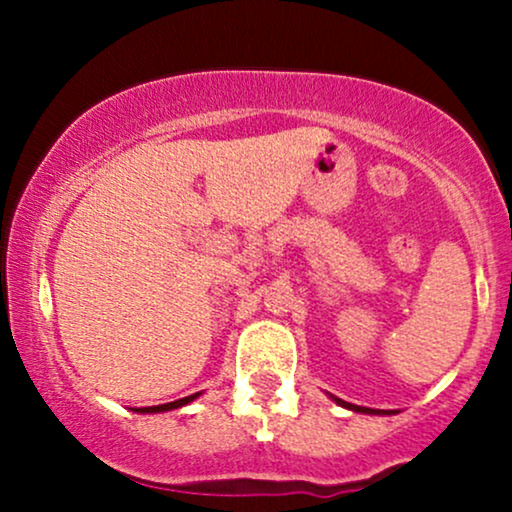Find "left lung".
<instances>
[{"label": "left lung", "instance_id": "left-lung-1", "mask_svg": "<svg viewBox=\"0 0 512 512\" xmlns=\"http://www.w3.org/2000/svg\"><path fill=\"white\" fill-rule=\"evenodd\" d=\"M334 402H337V404H342V407H346V409H351V411H361V414H392V411H383V409H368V407H356V404H349V402H344V399H337V397H334Z\"/></svg>", "mask_w": 512, "mask_h": 512}]
</instances>
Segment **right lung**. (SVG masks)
I'll list each match as a JSON object with an SVG mask.
<instances>
[{"label":"right lung","mask_w":512,"mask_h":512,"mask_svg":"<svg viewBox=\"0 0 512 512\" xmlns=\"http://www.w3.org/2000/svg\"><path fill=\"white\" fill-rule=\"evenodd\" d=\"M199 395H202V392H195V395H190V397L175 399V402H168V404H158V407H142V409H134V411H139V414H156V411H170V409L185 407V404H190L192 399H197Z\"/></svg>","instance_id":"right-lung-1"}]
</instances>
